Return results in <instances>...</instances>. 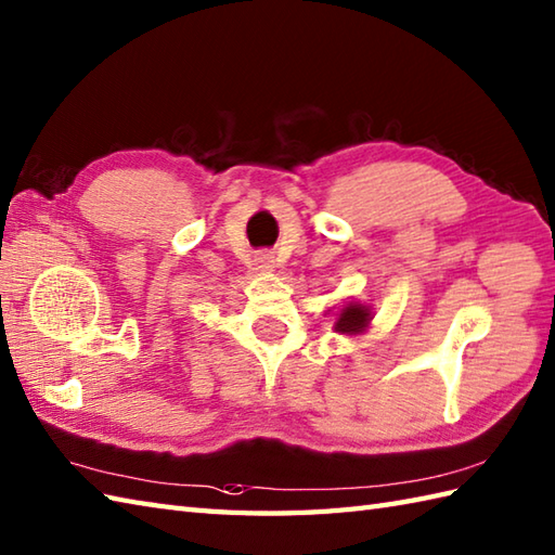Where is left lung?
I'll return each instance as SVG.
<instances>
[{
	"label": "left lung",
	"instance_id": "left-lung-1",
	"mask_svg": "<svg viewBox=\"0 0 555 555\" xmlns=\"http://www.w3.org/2000/svg\"><path fill=\"white\" fill-rule=\"evenodd\" d=\"M369 319H371V314H369L366 307H362V305H347L343 312H340L338 321H336V331L338 333H359V331L366 328Z\"/></svg>",
	"mask_w": 555,
	"mask_h": 555
}]
</instances>
